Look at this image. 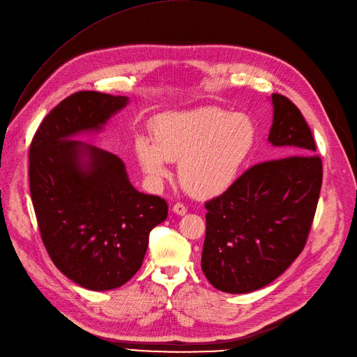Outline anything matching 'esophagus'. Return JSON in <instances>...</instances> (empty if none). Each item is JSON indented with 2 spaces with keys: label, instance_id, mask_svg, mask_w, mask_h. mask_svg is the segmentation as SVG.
I'll return each mask as SVG.
<instances>
[{
  "label": "esophagus",
  "instance_id": "1",
  "mask_svg": "<svg viewBox=\"0 0 357 357\" xmlns=\"http://www.w3.org/2000/svg\"><path fill=\"white\" fill-rule=\"evenodd\" d=\"M172 211H174L175 213H178V215H185L188 209H186V206H185L183 204L178 202V204H175V205L172 206Z\"/></svg>",
  "mask_w": 357,
  "mask_h": 357
}]
</instances>
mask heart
<instances>
[{
    "label": "heart",
    "mask_w": 357,
    "mask_h": 357,
    "mask_svg": "<svg viewBox=\"0 0 357 357\" xmlns=\"http://www.w3.org/2000/svg\"><path fill=\"white\" fill-rule=\"evenodd\" d=\"M152 140L137 136L135 155L152 183L169 175L168 162H178V179L199 199L218 197L238 179L250 159L258 130L252 117L218 107H201L158 117Z\"/></svg>",
    "instance_id": "heart-1"
}]
</instances>
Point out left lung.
I'll return each instance as SVG.
<instances>
[{
  "label": "left lung",
  "mask_w": 357,
  "mask_h": 357,
  "mask_svg": "<svg viewBox=\"0 0 357 357\" xmlns=\"http://www.w3.org/2000/svg\"><path fill=\"white\" fill-rule=\"evenodd\" d=\"M268 142L284 158L254 165L205 204L201 267L217 290L266 287L303 251L316 213L323 166L297 106L274 93Z\"/></svg>",
  "instance_id": "8db88e82"
}]
</instances>
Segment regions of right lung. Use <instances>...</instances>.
I'll return each mask as SVG.
<instances>
[{"label":"right lung","instance_id":"1","mask_svg":"<svg viewBox=\"0 0 357 357\" xmlns=\"http://www.w3.org/2000/svg\"><path fill=\"white\" fill-rule=\"evenodd\" d=\"M126 96L77 91L44 117L30 146V194L44 247L79 286L106 291L140 268L165 199L139 192L121 158L75 137L99 132Z\"/></svg>","mask_w":357,"mask_h":357}]
</instances>
